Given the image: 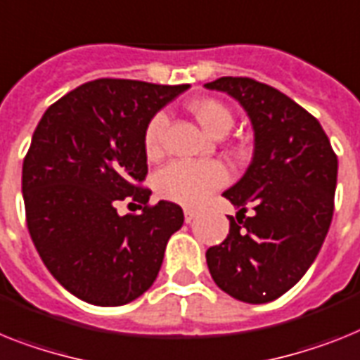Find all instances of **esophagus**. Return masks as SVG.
Listing matches in <instances>:
<instances>
[{"instance_id": "34e87169", "label": "esophagus", "mask_w": 360, "mask_h": 360, "mask_svg": "<svg viewBox=\"0 0 360 360\" xmlns=\"http://www.w3.org/2000/svg\"><path fill=\"white\" fill-rule=\"evenodd\" d=\"M195 216H198V210H194V208H185V221L186 223L194 221Z\"/></svg>"}]
</instances>
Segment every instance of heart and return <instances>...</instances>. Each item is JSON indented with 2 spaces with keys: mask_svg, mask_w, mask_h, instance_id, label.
I'll return each instance as SVG.
<instances>
[{
  "mask_svg": "<svg viewBox=\"0 0 360 360\" xmlns=\"http://www.w3.org/2000/svg\"><path fill=\"white\" fill-rule=\"evenodd\" d=\"M190 113L201 124V128L212 137H223L232 128L231 110L214 98H199L190 102ZM165 113L153 115L144 129V150L148 157H157L162 148V134L166 128ZM229 181V172L217 161H174L157 172L153 186L159 198L172 203L195 207L203 203L214 190L221 188Z\"/></svg>",
  "mask_w": 360,
  "mask_h": 360,
  "instance_id": "obj_1",
  "label": "heart"
}]
</instances>
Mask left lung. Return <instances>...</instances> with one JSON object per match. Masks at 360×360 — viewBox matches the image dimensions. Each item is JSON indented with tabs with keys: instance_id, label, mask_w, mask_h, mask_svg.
Segmentation results:
<instances>
[{
	"instance_id": "left-lung-1",
	"label": "left lung",
	"mask_w": 360,
	"mask_h": 360,
	"mask_svg": "<svg viewBox=\"0 0 360 360\" xmlns=\"http://www.w3.org/2000/svg\"><path fill=\"white\" fill-rule=\"evenodd\" d=\"M205 87L232 96L255 131L252 161L223 192L238 212L225 241L207 250L208 271L232 298L265 304L315 262L333 217L339 161L319 120L282 91L240 77Z\"/></svg>"
}]
</instances>
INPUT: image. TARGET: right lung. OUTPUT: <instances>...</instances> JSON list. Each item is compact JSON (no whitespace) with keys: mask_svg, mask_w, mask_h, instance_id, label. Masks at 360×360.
Masks as SVG:
<instances>
[{"mask_svg":"<svg viewBox=\"0 0 360 360\" xmlns=\"http://www.w3.org/2000/svg\"><path fill=\"white\" fill-rule=\"evenodd\" d=\"M183 86L101 78L45 111L21 172L27 226L45 267L93 306H124L155 282L166 243L183 226L179 205L159 201L146 177L144 129ZM134 197L141 214L120 217Z\"/></svg>","mask_w":360,"mask_h":360,"instance_id":"right-lung-1","label":"right lung"}]
</instances>
